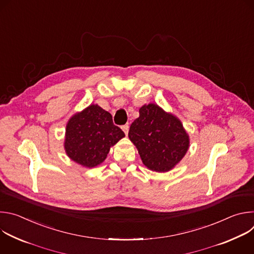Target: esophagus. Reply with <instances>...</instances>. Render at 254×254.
<instances>
[{
    "label": "esophagus",
    "instance_id": "34e87169",
    "mask_svg": "<svg viewBox=\"0 0 254 254\" xmlns=\"http://www.w3.org/2000/svg\"><path fill=\"white\" fill-rule=\"evenodd\" d=\"M128 125H125V126H123L122 127V129L124 130V132L126 133V135H127V133H128Z\"/></svg>",
    "mask_w": 254,
    "mask_h": 254
}]
</instances>
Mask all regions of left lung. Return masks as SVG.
<instances>
[{
  "mask_svg": "<svg viewBox=\"0 0 254 254\" xmlns=\"http://www.w3.org/2000/svg\"><path fill=\"white\" fill-rule=\"evenodd\" d=\"M128 137L142 164L160 173L172 170L186 155L190 144L180 120L154 103L139 108V117L130 125Z\"/></svg>",
  "mask_w": 254,
  "mask_h": 254,
  "instance_id": "8db88e82",
  "label": "left lung"
}]
</instances>
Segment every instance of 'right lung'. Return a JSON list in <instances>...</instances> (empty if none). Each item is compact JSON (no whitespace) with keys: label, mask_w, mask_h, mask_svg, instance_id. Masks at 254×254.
<instances>
[{"label":"right lung","mask_w":254,"mask_h":254,"mask_svg":"<svg viewBox=\"0 0 254 254\" xmlns=\"http://www.w3.org/2000/svg\"><path fill=\"white\" fill-rule=\"evenodd\" d=\"M124 136L125 132L114 125L112 115L91 104L68 121L64 148L72 161L93 168L105 160L111 147Z\"/></svg>","instance_id":"right-lung-1"}]
</instances>
